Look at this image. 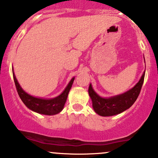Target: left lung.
Segmentation results:
<instances>
[{"label":"left lung","mask_w":158,"mask_h":158,"mask_svg":"<svg viewBox=\"0 0 158 158\" xmlns=\"http://www.w3.org/2000/svg\"><path fill=\"white\" fill-rule=\"evenodd\" d=\"M145 73V70L139 81L131 89L121 94L110 98H106L99 96L93 89L91 84H90L88 94L92 100V106L94 112L100 116H112L120 114L129 109L135 103L139 94L144 82Z\"/></svg>","instance_id":"obj_1"}]
</instances>
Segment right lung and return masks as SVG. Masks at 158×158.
Listing matches in <instances>:
<instances>
[{"label": "right lung", "mask_w": 158, "mask_h": 158, "mask_svg": "<svg viewBox=\"0 0 158 158\" xmlns=\"http://www.w3.org/2000/svg\"><path fill=\"white\" fill-rule=\"evenodd\" d=\"M13 75L17 91H18L19 95L21 100H22L24 104L29 110L37 112L39 114L47 115H56V114H58L60 112H61L64 109V106L66 101H67L69 91H70L74 79H75V77L72 78V79L68 83L63 92L60 95H58V97L51 99H44L36 98V97L32 96V95L25 92L20 86L19 83L18 82V80L16 79L13 71Z\"/></svg>", "instance_id": "1"}]
</instances>
